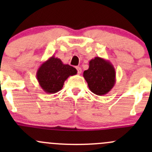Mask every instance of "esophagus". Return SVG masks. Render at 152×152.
<instances>
[{"instance_id": "obj_1", "label": "esophagus", "mask_w": 152, "mask_h": 152, "mask_svg": "<svg viewBox=\"0 0 152 152\" xmlns=\"http://www.w3.org/2000/svg\"><path fill=\"white\" fill-rule=\"evenodd\" d=\"M76 70H77V72L79 74H80L82 73V68L80 67H76Z\"/></svg>"}]
</instances>
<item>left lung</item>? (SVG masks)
<instances>
[{
	"instance_id": "obj_1",
	"label": "left lung",
	"mask_w": 152,
	"mask_h": 152,
	"mask_svg": "<svg viewBox=\"0 0 152 152\" xmlns=\"http://www.w3.org/2000/svg\"><path fill=\"white\" fill-rule=\"evenodd\" d=\"M115 70L110 61L96 56L89 62L83 76L92 93L98 96L107 94L115 84Z\"/></svg>"
}]
</instances>
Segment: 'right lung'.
I'll list each match as a JSON object with an SVG mask.
<instances>
[{"label": "right lung", "instance_id": "add662e5", "mask_svg": "<svg viewBox=\"0 0 152 152\" xmlns=\"http://www.w3.org/2000/svg\"><path fill=\"white\" fill-rule=\"evenodd\" d=\"M76 73L77 70L75 67L63 64L60 59L52 56L39 67L37 79L44 92L53 94L62 90L69 76Z\"/></svg>", "mask_w": 152, "mask_h": 152}]
</instances>
